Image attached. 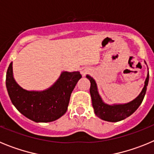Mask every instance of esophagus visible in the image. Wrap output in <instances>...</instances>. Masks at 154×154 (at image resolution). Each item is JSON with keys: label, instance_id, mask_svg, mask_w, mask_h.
Returning a JSON list of instances; mask_svg holds the SVG:
<instances>
[{"label": "esophagus", "instance_id": "34e87169", "mask_svg": "<svg viewBox=\"0 0 154 154\" xmlns=\"http://www.w3.org/2000/svg\"><path fill=\"white\" fill-rule=\"evenodd\" d=\"M89 70L88 69V68H86V67H82L80 69V72H81L82 75V76H85L87 73H89Z\"/></svg>", "mask_w": 154, "mask_h": 154}]
</instances>
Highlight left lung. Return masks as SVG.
Returning a JSON list of instances; mask_svg holds the SVG:
<instances>
[{"instance_id":"left-lung-1","label":"left lung","mask_w":154,"mask_h":154,"mask_svg":"<svg viewBox=\"0 0 154 154\" xmlns=\"http://www.w3.org/2000/svg\"><path fill=\"white\" fill-rule=\"evenodd\" d=\"M146 65V63L145 62ZM86 78L90 81V95L95 114L101 119L108 122H119L126 119L135 112L142 103L146 92V86L149 82V71L144 82V87L136 99L125 104L109 105L105 103L98 92L96 82L92 77L86 75Z\"/></svg>"}]
</instances>
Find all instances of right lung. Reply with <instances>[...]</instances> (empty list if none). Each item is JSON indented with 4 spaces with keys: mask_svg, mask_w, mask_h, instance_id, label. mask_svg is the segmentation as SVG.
I'll return each mask as SVG.
<instances>
[{
    "mask_svg": "<svg viewBox=\"0 0 154 154\" xmlns=\"http://www.w3.org/2000/svg\"><path fill=\"white\" fill-rule=\"evenodd\" d=\"M79 72H62L50 88L43 91L23 89L14 79L12 62L6 75V87L11 103L19 112L36 123H48L66 112L71 94L79 80Z\"/></svg>",
    "mask_w": 154,
    "mask_h": 154,
    "instance_id": "right-lung-1",
    "label": "right lung"
}]
</instances>
